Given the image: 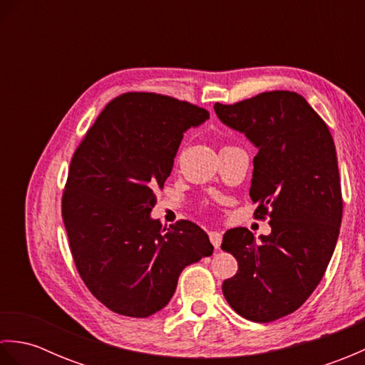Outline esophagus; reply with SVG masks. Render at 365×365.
I'll return each mask as SVG.
<instances>
[{
	"label": "esophagus",
	"instance_id": "esophagus-1",
	"mask_svg": "<svg viewBox=\"0 0 365 365\" xmlns=\"http://www.w3.org/2000/svg\"><path fill=\"white\" fill-rule=\"evenodd\" d=\"M208 237H210V242L215 246V250H220L221 242H222L221 232H210V234H208Z\"/></svg>",
	"mask_w": 365,
	"mask_h": 365
}]
</instances>
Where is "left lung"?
Listing matches in <instances>:
<instances>
[{
	"label": "left lung",
	"mask_w": 365,
	"mask_h": 365,
	"mask_svg": "<svg viewBox=\"0 0 365 365\" xmlns=\"http://www.w3.org/2000/svg\"><path fill=\"white\" fill-rule=\"evenodd\" d=\"M224 125L257 149L250 196L269 235L227 230L221 250L238 262L222 282L230 307L269 323L297 311L320 284L342 222V191L329 128L297 92H263L235 105L216 103Z\"/></svg>",
	"instance_id": "obj_1"
}]
</instances>
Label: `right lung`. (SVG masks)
<instances>
[{
    "label": "right lung",
    "instance_id": "add662e5",
    "mask_svg": "<svg viewBox=\"0 0 365 365\" xmlns=\"http://www.w3.org/2000/svg\"><path fill=\"white\" fill-rule=\"evenodd\" d=\"M207 119L204 108L128 92L105 106L73 155L63 196L68 245L84 284L115 314L161 311L182 271L213 254L197 224L165 229L150 216L183 133Z\"/></svg>",
    "mask_w": 365,
    "mask_h": 365
}]
</instances>
